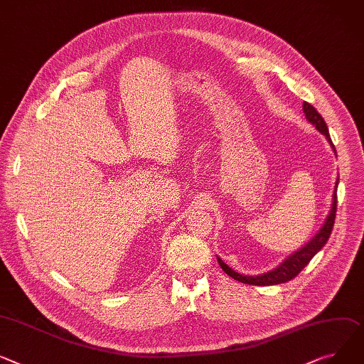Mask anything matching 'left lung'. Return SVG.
I'll return each instance as SVG.
<instances>
[{
    "instance_id": "obj_1",
    "label": "left lung",
    "mask_w": 364,
    "mask_h": 364,
    "mask_svg": "<svg viewBox=\"0 0 364 364\" xmlns=\"http://www.w3.org/2000/svg\"><path fill=\"white\" fill-rule=\"evenodd\" d=\"M303 112L306 114V118L310 121V123L314 127H316L323 136H326L328 141L332 144V140H331V136H329V132H328V126L325 123V119L322 118V115L316 111V108L310 105L309 102H303ZM332 148L335 151L333 144H332ZM336 186H338V180H336V184H335L332 208H331V212L326 218L323 227L321 228V231L316 235H314L310 243H307L303 249H300L293 256H289L287 260H284L277 269H274L271 272H266V274L259 275V277H247V275L237 274L235 271L228 268V266L220 257H218V263L221 264V268L224 269V272L227 275H230L231 278H234L235 281L250 284V285H277V284H282V282L291 281L293 278H296L309 264L311 257L316 255L326 245V241L329 240V235H331V231H332L333 223H335V215H336Z\"/></svg>"
}]
</instances>
